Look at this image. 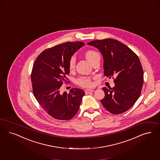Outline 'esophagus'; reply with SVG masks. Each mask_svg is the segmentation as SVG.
I'll list each match as a JSON object with an SVG mask.
<instances>
[{
	"label": "esophagus",
	"mask_w": 160,
	"mask_h": 160,
	"mask_svg": "<svg viewBox=\"0 0 160 160\" xmlns=\"http://www.w3.org/2000/svg\"><path fill=\"white\" fill-rule=\"evenodd\" d=\"M84 92H85V93L86 94H89L93 92L94 90L93 89H88V90H86Z\"/></svg>",
	"instance_id": "1"
}]
</instances>
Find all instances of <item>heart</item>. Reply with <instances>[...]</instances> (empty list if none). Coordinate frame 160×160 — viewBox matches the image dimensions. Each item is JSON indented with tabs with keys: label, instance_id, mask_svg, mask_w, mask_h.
<instances>
[{
	"label": "heart",
	"instance_id": "heart-1",
	"mask_svg": "<svg viewBox=\"0 0 160 160\" xmlns=\"http://www.w3.org/2000/svg\"><path fill=\"white\" fill-rule=\"evenodd\" d=\"M84 56L92 64L94 61L98 59H100V55L99 53L93 50H88L85 51ZM76 66V60L74 57H72L68 61V68L70 71H72ZM76 82L77 84L83 88H90L93 86V83L92 79L88 77H79L78 78Z\"/></svg>",
	"mask_w": 160,
	"mask_h": 160
}]
</instances>
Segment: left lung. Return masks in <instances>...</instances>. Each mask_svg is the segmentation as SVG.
<instances>
[{"mask_svg": "<svg viewBox=\"0 0 160 160\" xmlns=\"http://www.w3.org/2000/svg\"><path fill=\"white\" fill-rule=\"evenodd\" d=\"M103 55L104 75L113 78L115 87L103 88L105 96L101 102L115 115L129 110L138 99L143 86V72L137 55L125 44L114 39H97L88 43Z\"/></svg>", "mask_w": 160, "mask_h": 160, "instance_id": "left-lung-1", "label": "left lung"}]
</instances>
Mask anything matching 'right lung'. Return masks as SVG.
Listing matches in <instances>:
<instances>
[{"mask_svg": "<svg viewBox=\"0 0 160 160\" xmlns=\"http://www.w3.org/2000/svg\"><path fill=\"white\" fill-rule=\"evenodd\" d=\"M84 44L67 42L44 50L33 63L31 72L32 92L39 104L55 119L69 120L76 115L84 91L72 88L69 93H60L70 70L68 61Z\"/></svg>", "mask_w": 160, "mask_h": 160, "instance_id": "right-lung-1", "label": "right lung"}]
</instances>
